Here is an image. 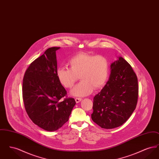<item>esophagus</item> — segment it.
Instances as JSON below:
<instances>
[{
	"instance_id": "esophagus-1",
	"label": "esophagus",
	"mask_w": 159,
	"mask_h": 159,
	"mask_svg": "<svg viewBox=\"0 0 159 159\" xmlns=\"http://www.w3.org/2000/svg\"><path fill=\"white\" fill-rule=\"evenodd\" d=\"M75 101H76V103H79V102H80L82 101V98H76L75 99Z\"/></svg>"
}]
</instances>
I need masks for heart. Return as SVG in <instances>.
<instances>
[{"label":"heart","mask_w":159,"mask_h":159,"mask_svg":"<svg viewBox=\"0 0 159 159\" xmlns=\"http://www.w3.org/2000/svg\"><path fill=\"white\" fill-rule=\"evenodd\" d=\"M68 65L70 68H58L57 77L63 87L70 89L79 76L80 82L70 93L73 97H84L91 94L93 88L96 90L101 88L109 74V61L104 55L80 52L70 59Z\"/></svg>","instance_id":"obj_1"}]
</instances>
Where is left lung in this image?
<instances>
[{"label":"left lung","instance_id":"left-lung-1","mask_svg":"<svg viewBox=\"0 0 159 159\" xmlns=\"http://www.w3.org/2000/svg\"><path fill=\"white\" fill-rule=\"evenodd\" d=\"M110 75L93 98L92 120L102 128L113 129L128 120L136 108L138 84L136 74L121 57L110 65Z\"/></svg>","mask_w":159,"mask_h":159}]
</instances>
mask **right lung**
<instances>
[{"label":"right lung","instance_id":"1","mask_svg":"<svg viewBox=\"0 0 159 159\" xmlns=\"http://www.w3.org/2000/svg\"><path fill=\"white\" fill-rule=\"evenodd\" d=\"M60 48L46 50L31 64L23 79V101L27 113L34 124L50 132L68 121L76 104L74 98L61 100L67 91L57 77L56 51Z\"/></svg>","mask_w":159,"mask_h":159}]
</instances>
